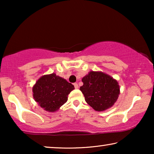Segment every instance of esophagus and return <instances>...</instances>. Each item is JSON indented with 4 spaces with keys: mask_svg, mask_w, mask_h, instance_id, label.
<instances>
[{
    "mask_svg": "<svg viewBox=\"0 0 154 154\" xmlns=\"http://www.w3.org/2000/svg\"><path fill=\"white\" fill-rule=\"evenodd\" d=\"M74 86H75V89H77V88H79V85H78V84H77V83H74Z\"/></svg>",
    "mask_w": 154,
    "mask_h": 154,
    "instance_id": "obj_1",
    "label": "esophagus"
}]
</instances>
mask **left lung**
Returning <instances> with one entry per match:
<instances>
[{"label": "left lung", "instance_id": "8db88e82", "mask_svg": "<svg viewBox=\"0 0 154 154\" xmlns=\"http://www.w3.org/2000/svg\"><path fill=\"white\" fill-rule=\"evenodd\" d=\"M80 87L88 105L97 111H103L113 106L119 94L117 80L100 71H90L83 77Z\"/></svg>", "mask_w": 154, "mask_h": 154}]
</instances>
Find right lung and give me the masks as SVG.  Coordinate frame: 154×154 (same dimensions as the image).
I'll list each match as a JSON object with an SVG mask.
<instances>
[{
    "label": "right lung",
    "instance_id": "add662e5",
    "mask_svg": "<svg viewBox=\"0 0 154 154\" xmlns=\"http://www.w3.org/2000/svg\"><path fill=\"white\" fill-rule=\"evenodd\" d=\"M74 85L55 73L43 75L32 88L33 98L41 107L49 112L58 111L66 102Z\"/></svg>",
    "mask_w": 154,
    "mask_h": 154
}]
</instances>
